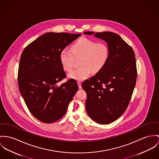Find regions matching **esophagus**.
Here are the masks:
<instances>
[{
	"mask_svg": "<svg viewBox=\"0 0 159 159\" xmlns=\"http://www.w3.org/2000/svg\"><path fill=\"white\" fill-rule=\"evenodd\" d=\"M77 84H78V86H79V89H81L82 88V85H81V82H77Z\"/></svg>",
	"mask_w": 159,
	"mask_h": 159,
	"instance_id": "obj_1",
	"label": "esophagus"
}]
</instances>
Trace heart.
I'll return each mask as SVG.
<instances>
[{"instance_id": "heart-1", "label": "heart", "mask_w": 159, "mask_h": 159, "mask_svg": "<svg viewBox=\"0 0 159 159\" xmlns=\"http://www.w3.org/2000/svg\"><path fill=\"white\" fill-rule=\"evenodd\" d=\"M110 56L108 45L103 42L83 37L77 40L71 47V51L61 50L59 59L62 68L66 71L72 69L74 57L79 59V68L68 74V77L75 80L82 81L88 78L92 71L97 73L106 65Z\"/></svg>"}]
</instances>
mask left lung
Here are the masks:
<instances>
[{"label":"left lung","mask_w":159,"mask_h":159,"mask_svg":"<svg viewBox=\"0 0 159 159\" xmlns=\"http://www.w3.org/2000/svg\"><path fill=\"white\" fill-rule=\"evenodd\" d=\"M84 34L102 39L110 49L104 67L82 84L87 94L88 116L99 124H108L122 115L132 96L137 79L134 52L116 33L88 31Z\"/></svg>","instance_id":"1"}]
</instances>
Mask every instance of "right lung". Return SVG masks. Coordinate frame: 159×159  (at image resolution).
<instances>
[{"label": "right lung", "instance_id": "add662e5", "mask_svg": "<svg viewBox=\"0 0 159 159\" xmlns=\"http://www.w3.org/2000/svg\"><path fill=\"white\" fill-rule=\"evenodd\" d=\"M80 34L47 33L23 51L19 66V91L30 112L43 123L54 122L66 114L79 87L74 79L58 86L66 75L59 54Z\"/></svg>", "mask_w": 159, "mask_h": 159}]
</instances>
